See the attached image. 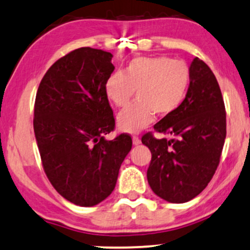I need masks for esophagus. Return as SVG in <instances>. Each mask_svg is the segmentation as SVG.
<instances>
[{"instance_id":"1","label":"esophagus","mask_w":250,"mask_h":250,"mask_svg":"<svg viewBox=\"0 0 250 250\" xmlns=\"http://www.w3.org/2000/svg\"><path fill=\"white\" fill-rule=\"evenodd\" d=\"M132 142H133V145L134 146H138V145H140V144H142V140H140L138 137L132 138Z\"/></svg>"}]
</instances>
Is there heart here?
Returning a JSON list of instances; mask_svg holds the SVG:
<instances>
[{
	"instance_id": "b5f03b06",
	"label": "heart",
	"mask_w": 250,
	"mask_h": 250,
	"mask_svg": "<svg viewBox=\"0 0 250 250\" xmlns=\"http://www.w3.org/2000/svg\"><path fill=\"white\" fill-rule=\"evenodd\" d=\"M190 84L189 67L183 61L165 56L138 57L122 72H113L105 82V95L117 107L128 104L136 91L138 101L117 117V126L126 133H139L157 113L166 117L183 104Z\"/></svg>"
}]
</instances>
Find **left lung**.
<instances>
[{"label":"left lung","mask_w":250,"mask_h":250,"mask_svg":"<svg viewBox=\"0 0 250 250\" xmlns=\"http://www.w3.org/2000/svg\"><path fill=\"white\" fill-rule=\"evenodd\" d=\"M190 84L183 104L154 125L142 143L152 153L147 181L159 198L173 204L192 200L206 188L220 163L226 139V110L215 76L204 61L190 63Z\"/></svg>","instance_id":"left-lung-1"}]
</instances>
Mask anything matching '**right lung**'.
<instances>
[{"instance_id":"add662e5","label":"right lung","mask_w":250,"mask_h":250,"mask_svg":"<svg viewBox=\"0 0 250 250\" xmlns=\"http://www.w3.org/2000/svg\"><path fill=\"white\" fill-rule=\"evenodd\" d=\"M112 54L76 49L55 62L38 86L35 137L46 177L67 201L92 207L113 192L132 148L128 134L106 140L114 128L105 82Z\"/></svg>"}]
</instances>
